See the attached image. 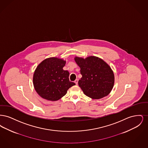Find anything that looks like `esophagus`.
Returning <instances> with one entry per match:
<instances>
[{
  "mask_svg": "<svg viewBox=\"0 0 148 148\" xmlns=\"http://www.w3.org/2000/svg\"><path fill=\"white\" fill-rule=\"evenodd\" d=\"M74 83L76 84H77V83H78V79H76L75 81H74Z\"/></svg>",
  "mask_w": 148,
  "mask_h": 148,
  "instance_id": "esophagus-1",
  "label": "esophagus"
}]
</instances>
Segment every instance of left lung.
I'll use <instances>...</instances> for the list:
<instances>
[{"label":"left lung","mask_w":148,"mask_h":148,"mask_svg":"<svg viewBox=\"0 0 148 148\" xmlns=\"http://www.w3.org/2000/svg\"><path fill=\"white\" fill-rule=\"evenodd\" d=\"M75 60L80 68L82 75L78 84L85 95L94 99L107 96L114 83V75L110 67L96 56H89L85 59L75 57Z\"/></svg>","instance_id":"8db88e82"}]
</instances>
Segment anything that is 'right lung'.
<instances>
[{
    "label": "right lung",
    "mask_w": 148,
    "mask_h": 148,
    "mask_svg": "<svg viewBox=\"0 0 148 148\" xmlns=\"http://www.w3.org/2000/svg\"><path fill=\"white\" fill-rule=\"evenodd\" d=\"M65 61L57 58L45 59L37 66L33 76L36 92L42 98L56 101L75 85L69 80V73L64 71Z\"/></svg>",
    "instance_id": "obj_1"
}]
</instances>
